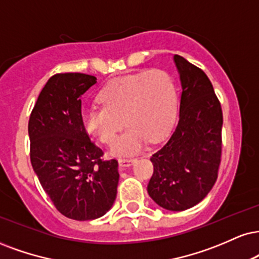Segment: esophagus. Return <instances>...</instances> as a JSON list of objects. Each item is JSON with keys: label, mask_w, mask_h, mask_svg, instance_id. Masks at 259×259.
I'll use <instances>...</instances> for the list:
<instances>
[{"label": "esophagus", "mask_w": 259, "mask_h": 259, "mask_svg": "<svg viewBox=\"0 0 259 259\" xmlns=\"http://www.w3.org/2000/svg\"><path fill=\"white\" fill-rule=\"evenodd\" d=\"M136 159L135 158H120L119 160H118V163H119V166L120 167H127V166H132V165L135 163Z\"/></svg>", "instance_id": "34e87169"}]
</instances>
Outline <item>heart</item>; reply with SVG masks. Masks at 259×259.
I'll list each match as a JSON object with an SVG mask.
<instances>
[{"label": "heart", "instance_id": "b5f03b06", "mask_svg": "<svg viewBox=\"0 0 259 259\" xmlns=\"http://www.w3.org/2000/svg\"><path fill=\"white\" fill-rule=\"evenodd\" d=\"M101 107L82 112L85 132L104 143H111L118 130L127 129L111 146V154L127 155L155 142L169 132L176 112V88L172 78L161 68L130 74L112 80L98 96Z\"/></svg>", "mask_w": 259, "mask_h": 259}]
</instances>
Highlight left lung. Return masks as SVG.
<instances>
[{
  "label": "left lung",
  "instance_id": "obj_1",
  "mask_svg": "<svg viewBox=\"0 0 259 259\" xmlns=\"http://www.w3.org/2000/svg\"><path fill=\"white\" fill-rule=\"evenodd\" d=\"M174 62L182 87L179 121L151 157L154 172L147 192L160 207L183 211L199 204L216 182L223 116L204 71L180 55H174Z\"/></svg>",
  "mask_w": 259,
  "mask_h": 259
}]
</instances>
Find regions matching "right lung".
Listing matches in <instances>:
<instances>
[{"label":"right lung","instance_id":"1","mask_svg":"<svg viewBox=\"0 0 259 259\" xmlns=\"http://www.w3.org/2000/svg\"><path fill=\"white\" fill-rule=\"evenodd\" d=\"M96 77L58 73L39 93L29 120L30 158L45 192L64 216L96 220L112 207L118 161L102 160L82 123L84 93Z\"/></svg>","mask_w":259,"mask_h":259}]
</instances>
